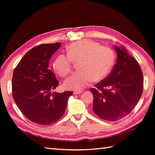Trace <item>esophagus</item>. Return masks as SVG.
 I'll return each instance as SVG.
<instances>
[{
    "label": "esophagus",
    "mask_w": 155,
    "mask_h": 155,
    "mask_svg": "<svg viewBox=\"0 0 155 155\" xmlns=\"http://www.w3.org/2000/svg\"><path fill=\"white\" fill-rule=\"evenodd\" d=\"M82 92H83L82 90H80V91H74V93H75V94H81Z\"/></svg>",
    "instance_id": "1"
}]
</instances>
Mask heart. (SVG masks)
<instances>
[{"instance_id": "obj_1", "label": "heart", "mask_w": 155, "mask_h": 155, "mask_svg": "<svg viewBox=\"0 0 155 155\" xmlns=\"http://www.w3.org/2000/svg\"><path fill=\"white\" fill-rule=\"evenodd\" d=\"M67 56L60 54L53 62V68L61 77H65L72 70V62L78 63L79 72L70 76L64 86L72 90L80 91L92 80L99 81L110 72L116 61V54L112 48L96 41L86 39L68 46Z\"/></svg>"}]
</instances>
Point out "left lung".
I'll return each instance as SVG.
<instances>
[{
    "instance_id": "left-lung-1",
    "label": "left lung",
    "mask_w": 155,
    "mask_h": 155,
    "mask_svg": "<svg viewBox=\"0 0 155 155\" xmlns=\"http://www.w3.org/2000/svg\"><path fill=\"white\" fill-rule=\"evenodd\" d=\"M115 48L118 58L112 71L91 89L94 112L101 119L110 121L123 118L133 110L142 94L143 85L137 60L125 48Z\"/></svg>"
}]
</instances>
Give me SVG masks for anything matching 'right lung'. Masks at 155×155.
Returning <instances> with one entry per match:
<instances>
[{
  "mask_svg": "<svg viewBox=\"0 0 155 155\" xmlns=\"http://www.w3.org/2000/svg\"><path fill=\"white\" fill-rule=\"evenodd\" d=\"M61 46V43L40 45L25 55L14 69L13 97L26 118L47 125L59 120L67 106L71 91L52 92L59 85L48 69L49 60Z\"/></svg>",
  "mask_w": 155,
  "mask_h": 155,
  "instance_id": "right-lung-1",
  "label": "right lung"
}]
</instances>
